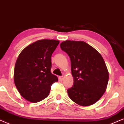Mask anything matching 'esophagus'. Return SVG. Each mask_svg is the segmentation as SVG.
<instances>
[{"mask_svg":"<svg viewBox=\"0 0 124 124\" xmlns=\"http://www.w3.org/2000/svg\"><path fill=\"white\" fill-rule=\"evenodd\" d=\"M59 79H60V80H63V76H61V77H59Z\"/></svg>","mask_w":124,"mask_h":124,"instance_id":"obj_1","label":"esophagus"}]
</instances>
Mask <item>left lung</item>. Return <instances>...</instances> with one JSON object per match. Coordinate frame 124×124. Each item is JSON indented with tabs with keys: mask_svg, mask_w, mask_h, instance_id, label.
Returning a JSON list of instances; mask_svg holds the SVG:
<instances>
[{
	"mask_svg": "<svg viewBox=\"0 0 124 124\" xmlns=\"http://www.w3.org/2000/svg\"><path fill=\"white\" fill-rule=\"evenodd\" d=\"M60 46L71 60L74 85L67 90L69 98L81 106L93 104L103 95L108 82L109 72L103 57L84 41L66 40Z\"/></svg>",
	"mask_w": 124,
	"mask_h": 124,
	"instance_id": "8db88e82",
	"label": "left lung"
}]
</instances>
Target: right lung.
<instances>
[{"instance_id":"add662e5","label":"right lung","mask_w":124,"mask_h":124,"mask_svg":"<svg viewBox=\"0 0 124 124\" xmlns=\"http://www.w3.org/2000/svg\"><path fill=\"white\" fill-rule=\"evenodd\" d=\"M59 41L41 39L23 49L16 60L14 82L25 99L37 103L50 93L51 86L58 79L52 74L51 57Z\"/></svg>"}]
</instances>
